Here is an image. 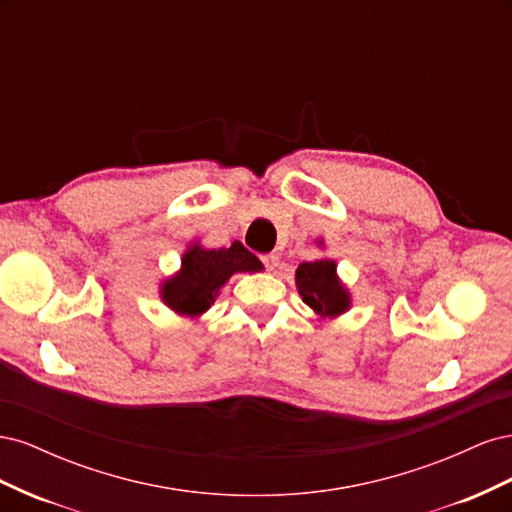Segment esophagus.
<instances>
[{"instance_id":"1","label":"esophagus","mask_w":512,"mask_h":512,"mask_svg":"<svg viewBox=\"0 0 512 512\" xmlns=\"http://www.w3.org/2000/svg\"><path fill=\"white\" fill-rule=\"evenodd\" d=\"M262 262H265V267L269 271H275L277 265H280V256H277V254H267V256H262Z\"/></svg>"}]
</instances>
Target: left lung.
<instances>
[{
	"label": "left lung",
	"instance_id": "1",
	"mask_svg": "<svg viewBox=\"0 0 512 512\" xmlns=\"http://www.w3.org/2000/svg\"><path fill=\"white\" fill-rule=\"evenodd\" d=\"M322 247V241H318ZM294 282L303 303L318 318H339L352 307V294L337 275V262L333 258H318L314 262H301L294 271Z\"/></svg>",
	"mask_w": 512,
	"mask_h": 512
}]
</instances>
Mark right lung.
<instances>
[{
    "mask_svg": "<svg viewBox=\"0 0 512 512\" xmlns=\"http://www.w3.org/2000/svg\"><path fill=\"white\" fill-rule=\"evenodd\" d=\"M262 262L235 241L230 247L209 250L200 241H190L181 254V267L160 282V299L170 312L198 320L218 299L220 290L235 273H254Z\"/></svg>",
    "mask_w": 512,
    "mask_h": 512,
    "instance_id": "right-lung-1",
    "label": "right lung"
}]
</instances>
